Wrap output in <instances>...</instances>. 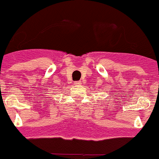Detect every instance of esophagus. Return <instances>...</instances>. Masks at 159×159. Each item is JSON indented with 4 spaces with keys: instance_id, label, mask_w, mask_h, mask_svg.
Instances as JSON below:
<instances>
[{
    "instance_id": "esophagus-1",
    "label": "esophagus",
    "mask_w": 159,
    "mask_h": 159,
    "mask_svg": "<svg viewBox=\"0 0 159 159\" xmlns=\"http://www.w3.org/2000/svg\"><path fill=\"white\" fill-rule=\"evenodd\" d=\"M82 84V82H74V85H76V86H78V85H81Z\"/></svg>"
}]
</instances>
